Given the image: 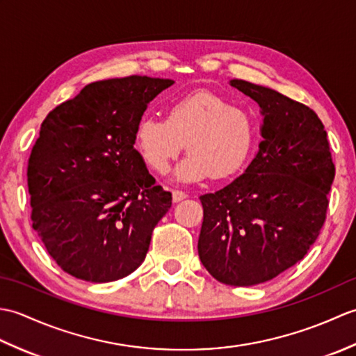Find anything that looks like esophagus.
<instances>
[{
    "label": "esophagus",
    "instance_id": "34e87169",
    "mask_svg": "<svg viewBox=\"0 0 356 356\" xmlns=\"http://www.w3.org/2000/svg\"><path fill=\"white\" fill-rule=\"evenodd\" d=\"M184 199H186V194L184 191H179V190H174L172 191V202L174 203H177V202L184 200Z\"/></svg>",
    "mask_w": 356,
    "mask_h": 356
}]
</instances>
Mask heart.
Instances as JSON below:
<instances>
[{
    "label": "heart",
    "instance_id": "1",
    "mask_svg": "<svg viewBox=\"0 0 356 356\" xmlns=\"http://www.w3.org/2000/svg\"><path fill=\"white\" fill-rule=\"evenodd\" d=\"M255 122L248 111L209 92L174 101L166 118H143L134 130V147L148 168L165 172L186 145L190 149L172 171L180 184L213 174L226 179L245 168L252 154Z\"/></svg>",
    "mask_w": 356,
    "mask_h": 356
}]
</instances>
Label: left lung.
<instances>
[{
  "instance_id": "1",
  "label": "left lung",
  "mask_w": 356,
  "mask_h": 356,
  "mask_svg": "<svg viewBox=\"0 0 356 356\" xmlns=\"http://www.w3.org/2000/svg\"><path fill=\"white\" fill-rule=\"evenodd\" d=\"M229 84L259 104L263 140L241 176L200 195L197 249L217 282L254 286L298 263L318 237L335 166L315 111L274 88Z\"/></svg>"
}]
</instances>
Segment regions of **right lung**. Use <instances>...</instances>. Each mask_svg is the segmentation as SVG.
<instances>
[{
	"instance_id": "add662e5",
	"label": "right lung",
	"mask_w": 356,
	"mask_h": 356,
	"mask_svg": "<svg viewBox=\"0 0 356 356\" xmlns=\"http://www.w3.org/2000/svg\"><path fill=\"white\" fill-rule=\"evenodd\" d=\"M174 81L88 84L44 119L27 166L33 229L67 274L92 283L130 275L171 208L134 149L148 104Z\"/></svg>"
}]
</instances>
